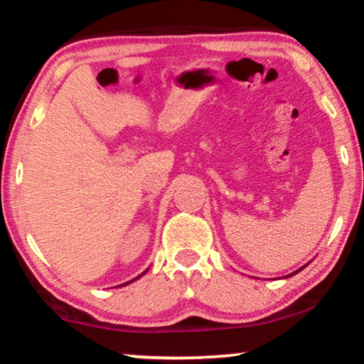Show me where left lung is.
<instances>
[{"label": "left lung", "mask_w": 364, "mask_h": 364, "mask_svg": "<svg viewBox=\"0 0 364 364\" xmlns=\"http://www.w3.org/2000/svg\"><path fill=\"white\" fill-rule=\"evenodd\" d=\"M305 267H306V264H305ZM305 267H301V268H300V269H304V268H305ZM300 269H297V271H294V273H291V274H287V276H286V278H289V276H294V274H297V273H299V271H300Z\"/></svg>", "instance_id": "left-lung-1"}]
</instances>
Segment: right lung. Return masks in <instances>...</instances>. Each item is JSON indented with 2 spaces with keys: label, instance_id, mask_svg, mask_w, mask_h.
<instances>
[{
  "label": "right lung",
  "instance_id": "right-lung-1",
  "mask_svg": "<svg viewBox=\"0 0 364 364\" xmlns=\"http://www.w3.org/2000/svg\"><path fill=\"white\" fill-rule=\"evenodd\" d=\"M146 271H147V269H146ZM146 271H144V273H146ZM144 273H141V274L138 276V278H141V276H143ZM138 278H136V279H138ZM133 281H134V279H132V281H128V282H125V284H122V286H127V284H130V282H133Z\"/></svg>",
  "mask_w": 364,
  "mask_h": 364
}]
</instances>
